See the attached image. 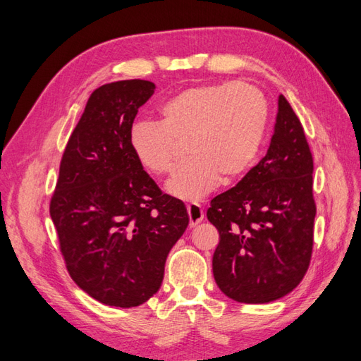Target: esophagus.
Segmentation results:
<instances>
[{"label": "esophagus", "mask_w": 361, "mask_h": 361, "mask_svg": "<svg viewBox=\"0 0 361 361\" xmlns=\"http://www.w3.org/2000/svg\"><path fill=\"white\" fill-rule=\"evenodd\" d=\"M188 214H189V220H190V228H195L202 222L204 219V210L200 204H189L188 205Z\"/></svg>", "instance_id": "1"}]
</instances>
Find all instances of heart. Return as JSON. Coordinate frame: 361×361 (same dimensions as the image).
I'll return each instance as SVG.
<instances>
[{
  "instance_id": "obj_1",
  "label": "heart",
  "mask_w": 361,
  "mask_h": 361,
  "mask_svg": "<svg viewBox=\"0 0 361 361\" xmlns=\"http://www.w3.org/2000/svg\"><path fill=\"white\" fill-rule=\"evenodd\" d=\"M269 106L250 84L219 82L184 88L159 106V121L132 126L129 145L137 164L154 176L176 166L178 144L189 159L173 173L166 192L183 201H200L220 177L235 180L262 147Z\"/></svg>"
}]
</instances>
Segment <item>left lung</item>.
Here are the masks:
<instances>
[{
	"label": "left lung",
	"instance_id": "left-lung-1",
	"mask_svg": "<svg viewBox=\"0 0 361 361\" xmlns=\"http://www.w3.org/2000/svg\"><path fill=\"white\" fill-rule=\"evenodd\" d=\"M313 159L295 112L281 94L265 157L210 202L220 241L213 274L220 290L246 305L289 294L307 271L317 207Z\"/></svg>",
	"mask_w": 361,
	"mask_h": 361
}]
</instances>
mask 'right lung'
<instances>
[{"label":"right lung","instance_id":"add662e5","mask_svg":"<svg viewBox=\"0 0 361 361\" xmlns=\"http://www.w3.org/2000/svg\"><path fill=\"white\" fill-rule=\"evenodd\" d=\"M156 85L99 87L68 139L51 201L68 274L90 297L135 307L164 281L171 249L189 225L185 205L164 195L137 164L129 136Z\"/></svg>","mask_w":361,"mask_h":361}]
</instances>
